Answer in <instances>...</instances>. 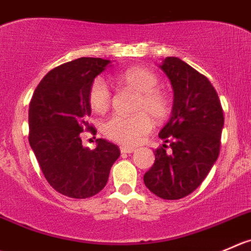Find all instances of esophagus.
<instances>
[{"label":"esophagus","mask_w":251,"mask_h":251,"mask_svg":"<svg viewBox=\"0 0 251 251\" xmlns=\"http://www.w3.org/2000/svg\"><path fill=\"white\" fill-rule=\"evenodd\" d=\"M135 148H132V147H125V146H121L120 147V152L121 153H132V152H135Z\"/></svg>","instance_id":"obj_1"}]
</instances>
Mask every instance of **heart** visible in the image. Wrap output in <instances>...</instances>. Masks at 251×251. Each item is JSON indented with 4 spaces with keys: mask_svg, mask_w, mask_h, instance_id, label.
I'll return each instance as SVG.
<instances>
[{
    "mask_svg": "<svg viewBox=\"0 0 251 251\" xmlns=\"http://www.w3.org/2000/svg\"><path fill=\"white\" fill-rule=\"evenodd\" d=\"M116 82L125 88L138 93L133 116L114 115L104 123L105 136L121 145H135L152 128V120H164L172 110V101L160 88L157 75L146 67H131L116 76ZM92 110L103 114L110 108L113 93L110 87L100 77L92 82L88 91Z\"/></svg>",
    "mask_w": 251,
    "mask_h": 251,
    "instance_id": "obj_1",
    "label": "heart"
}]
</instances>
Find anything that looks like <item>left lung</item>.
<instances>
[{
    "instance_id": "1",
    "label": "left lung",
    "mask_w": 251,
    "mask_h": 251,
    "mask_svg": "<svg viewBox=\"0 0 251 251\" xmlns=\"http://www.w3.org/2000/svg\"><path fill=\"white\" fill-rule=\"evenodd\" d=\"M160 69L174 91L172 118L159 132L169 147L154 151V163L143 181L158 198L179 200L200 186L217 160L225 116L207 77L177 57H167Z\"/></svg>"
}]
</instances>
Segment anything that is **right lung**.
Instances as JSON below:
<instances>
[{
	"mask_svg": "<svg viewBox=\"0 0 251 251\" xmlns=\"http://www.w3.org/2000/svg\"><path fill=\"white\" fill-rule=\"evenodd\" d=\"M110 64L100 57H81L55 67L44 76L29 104V143L49 184L72 199L94 196L108 181L120 155L114 143L97 140L96 150L82 146L84 130H97L91 115L88 91Z\"/></svg>",
	"mask_w": 251,
	"mask_h": 251,
	"instance_id": "right-lung-1",
	"label": "right lung"
}]
</instances>
